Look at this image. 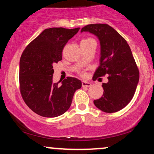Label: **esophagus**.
I'll list each match as a JSON object with an SVG mask.
<instances>
[{
	"label": "esophagus",
	"mask_w": 154,
	"mask_h": 154,
	"mask_svg": "<svg viewBox=\"0 0 154 154\" xmlns=\"http://www.w3.org/2000/svg\"><path fill=\"white\" fill-rule=\"evenodd\" d=\"M82 87H90V86H91V83L87 82V81H82Z\"/></svg>",
	"instance_id": "1"
}]
</instances>
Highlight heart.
I'll return each mask as SVG.
<instances>
[{
  "instance_id": "1",
  "label": "heart",
  "mask_w": 154,
  "mask_h": 154,
  "mask_svg": "<svg viewBox=\"0 0 154 154\" xmlns=\"http://www.w3.org/2000/svg\"><path fill=\"white\" fill-rule=\"evenodd\" d=\"M93 40L92 38H86V39H83V40L81 41V43H84V42H88V41H90V40ZM81 75H84V74L82 73V72H81Z\"/></svg>"
}]
</instances>
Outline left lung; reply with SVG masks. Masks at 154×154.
<instances>
[{"label":"left lung","instance_id":"1","mask_svg":"<svg viewBox=\"0 0 154 154\" xmlns=\"http://www.w3.org/2000/svg\"><path fill=\"white\" fill-rule=\"evenodd\" d=\"M83 31L96 35L101 47L100 66L93 79L107 75L109 79L102 84L103 96L93 102L104 112H116L130 103L139 81V69L131 49L126 40L109 24H88L82 28Z\"/></svg>","mask_w":154,"mask_h":154}]
</instances>
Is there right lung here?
Wrapping results in <instances>:
<instances>
[{
  "instance_id": "obj_1",
  "label": "right lung",
  "mask_w": 154,
  "mask_h": 154,
  "mask_svg": "<svg viewBox=\"0 0 154 154\" xmlns=\"http://www.w3.org/2000/svg\"><path fill=\"white\" fill-rule=\"evenodd\" d=\"M79 28L45 29L25 48L19 63V90L28 107L38 115L56 117L69 109L74 94L82 86L75 77L62 84L53 82L55 63L62 59L63 49Z\"/></svg>"
}]
</instances>
